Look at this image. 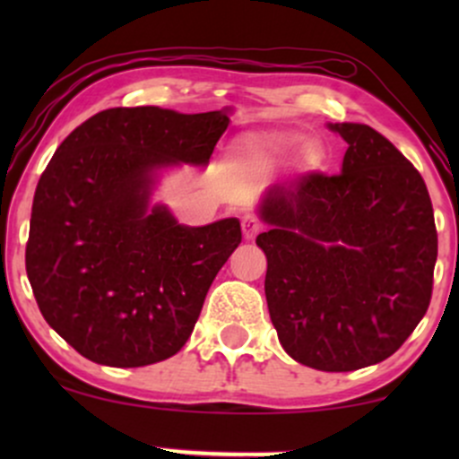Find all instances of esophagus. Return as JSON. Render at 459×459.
<instances>
[{
	"mask_svg": "<svg viewBox=\"0 0 459 459\" xmlns=\"http://www.w3.org/2000/svg\"><path fill=\"white\" fill-rule=\"evenodd\" d=\"M261 220L255 213H244L241 215V230H244L246 239H255L256 233L261 230Z\"/></svg>",
	"mask_w": 459,
	"mask_h": 459,
	"instance_id": "obj_1",
	"label": "esophagus"
}]
</instances>
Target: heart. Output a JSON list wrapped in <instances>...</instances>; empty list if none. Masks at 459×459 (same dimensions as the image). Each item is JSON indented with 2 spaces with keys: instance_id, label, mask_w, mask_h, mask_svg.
Masks as SVG:
<instances>
[{
  "instance_id": "heart-1",
  "label": "heart",
  "mask_w": 459,
  "mask_h": 459,
  "mask_svg": "<svg viewBox=\"0 0 459 459\" xmlns=\"http://www.w3.org/2000/svg\"><path fill=\"white\" fill-rule=\"evenodd\" d=\"M298 144V135L289 131H267V134L252 135L241 146V155L252 161H267L272 157L282 155Z\"/></svg>"
}]
</instances>
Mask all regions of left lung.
Here are the masks:
<instances>
[{
    "label": "left lung",
    "mask_w": 459,
    "mask_h": 459,
    "mask_svg": "<svg viewBox=\"0 0 459 459\" xmlns=\"http://www.w3.org/2000/svg\"><path fill=\"white\" fill-rule=\"evenodd\" d=\"M339 175L273 186L256 237L278 341L319 371H356L393 356L428 313L438 233L419 170L368 125L336 123Z\"/></svg>",
    "instance_id": "8db88e82"
}]
</instances>
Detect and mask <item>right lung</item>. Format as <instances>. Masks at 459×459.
Wrapping results in <instances>:
<instances>
[{
    "instance_id": "right-lung-1",
    "label": "right lung",
    "mask_w": 459,
    "mask_h": 459,
    "mask_svg": "<svg viewBox=\"0 0 459 459\" xmlns=\"http://www.w3.org/2000/svg\"><path fill=\"white\" fill-rule=\"evenodd\" d=\"M226 127V109L112 108L71 131L47 163L25 270L45 321L83 358L146 367L186 345L241 226H183L149 198L161 168L207 166Z\"/></svg>"
}]
</instances>
